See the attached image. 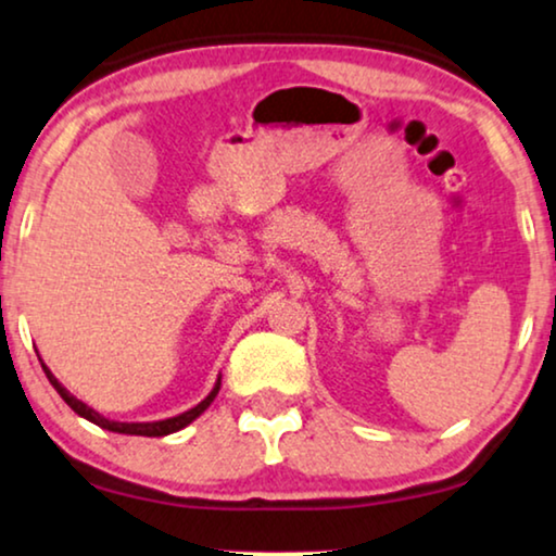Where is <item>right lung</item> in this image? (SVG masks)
Segmentation results:
<instances>
[{
    "label": "right lung",
    "instance_id": "obj_1",
    "mask_svg": "<svg viewBox=\"0 0 556 556\" xmlns=\"http://www.w3.org/2000/svg\"><path fill=\"white\" fill-rule=\"evenodd\" d=\"M40 365H42V370H46V375H48L50 386L55 388L58 395H61V399L66 401L68 406L74 408L78 416H84L86 421L97 424V427H102V429H106V431H114V434H135V437H165V434H173V431H181L184 427H189V424H191L193 419H199V416L204 414V410H206L208 406H212V401L216 399V393H219V386H222V375H219V378H216L214 388H212V393H208L204 401L197 403V406L189 408V410H184V414H178V416H170V419H163V421H129V424H127V421H112V419H106V416L99 414V410H93L91 406H86L84 401H78L74 393H68L66 388H63L61 380H58L55 375L50 372V367H48L46 363H42V359H40Z\"/></svg>",
    "mask_w": 556,
    "mask_h": 556
}]
</instances>
